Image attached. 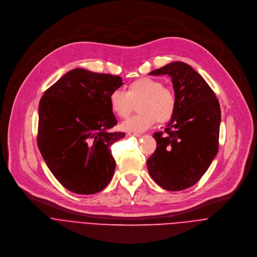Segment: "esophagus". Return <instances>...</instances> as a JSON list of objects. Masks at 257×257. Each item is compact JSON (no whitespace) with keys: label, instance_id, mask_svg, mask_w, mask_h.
<instances>
[{"label":"esophagus","instance_id":"1","mask_svg":"<svg viewBox=\"0 0 257 257\" xmlns=\"http://www.w3.org/2000/svg\"><path fill=\"white\" fill-rule=\"evenodd\" d=\"M127 135H128V136H135V137H139V136H141V134H140V133L133 132V131H129V132L127 133Z\"/></svg>","mask_w":257,"mask_h":257}]
</instances>
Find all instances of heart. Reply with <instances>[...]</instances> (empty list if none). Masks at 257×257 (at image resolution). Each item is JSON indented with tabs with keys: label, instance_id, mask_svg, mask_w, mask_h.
Returning <instances> with one entry per match:
<instances>
[{
	"label": "heart",
	"instance_id": "b5f03b06",
	"mask_svg": "<svg viewBox=\"0 0 257 257\" xmlns=\"http://www.w3.org/2000/svg\"><path fill=\"white\" fill-rule=\"evenodd\" d=\"M108 100L112 112L120 119L128 118L138 102L139 113L122 124V129L133 132L149 129L157 121L161 124L168 123L177 109L174 90L153 77H141L132 81L127 85V91L113 90Z\"/></svg>",
	"mask_w": 257,
	"mask_h": 257
}]
</instances>
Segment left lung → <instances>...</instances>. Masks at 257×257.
<instances>
[{
    "label": "left lung",
    "mask_w": 257,
    "mask_h": 257,
    "mask_svg": "<svg viewBox=\"0 0 257 257\" xmlns=\"http://www.w3.org/2000/svg\"><path fill=\"white\" fill-rule=\"evenodd\" d=\"M170 75L177 109L165 131L154 133L157 150L148 170L168 191L187 189L200 180L218 151L221 107L215 93L188 64L172 62L150 75Z\"/></svg>",
    "instance_id": "8db88e82"
}]
</instances>
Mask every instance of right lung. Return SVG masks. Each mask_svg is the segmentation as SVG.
I'll use <instances>...</instances> for the list:
<instances>
[{"label": "right lung", "mask_w": 257, "mask_h": 257, "mask_svg": "<svg viewBox=\"0 0 257 257\" xmlns=\"http://www.w3.org/2000/svg\"><path fill=\"white\" fill-rule=\"evenodd\" d=\"M122 85L120 76L77 68L41 98L39 150L55 178L71 192L97 193L114 176L111 146L125 132L111 131L118 122L108 97Z\"/></svg>", "instance_id": "add662e5"}]
</instances>
